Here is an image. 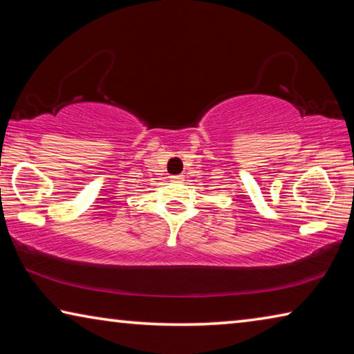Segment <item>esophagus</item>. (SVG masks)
Listing matches in <instances>:
<instances>
[{
  "mask_svg": "<svg viewBox=\"0 0 354 354\" xmlns=\"http://www.w3.org/2000/svg\"><path fill=\"white\" fill-rule=\"evenodd\" d=\"M171 179H173V181H183V175H176V176H171Z\"/></svg>",
  "mask_w": 354,
  "mask_h": 354,
  "instance_id": "1",
  "label": "esophagus"
}]
</instances>
